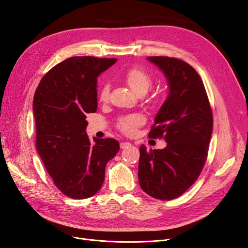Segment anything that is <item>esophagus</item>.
<instances>
[{
	"instance_id": "obj_1",
	"label": "esophagus",
	"mask_w": 248,
	"mask_h": 248,
	"mask_svg": "<svg viewBox=\"0 0 248 248\" xmlns=\"http://www.w3.org/2000/svg\"><path fill=\"white\" fill-rule=\"evenodd\" d=\"M129 146H131V144L128 141H122L121 144H120V147H121V149H126V148H128Z\"/></svg>"
}]
</instances>
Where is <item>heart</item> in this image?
<instances>
[{"label": "heart", "instance_id": "obj_1", "mask_svg": "<svg viewBox=\"0 0 248 248\" xmlns=\"http://www.w3.org/2000/svg\"><path fill=\"white\" fill-rule=\"evenodd\" d=\"M124 79L138 95L147 93L152 84V78L144 69L139 67H132L124 73ZM99 99L102 102H108L109 99V85L104 82L99 90ZM145 122V117L140 114H134L120 119L118 123L119 129L127 136H131L137 131L138 127Z\"/></svg>", "mask_w": 248, "mask_h": 248}]
</instances>
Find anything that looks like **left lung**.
Wrapping results in <instances>:
<instances>
[{
    "mask_svg": "<svg viewBox=\"0 0 248 248\" xmlns=\"http://www.w3.org/2000/svg\"><path fill=\"white\" fill-rule=\"evenodd\" d=\"M162 71L169 95L155 117L150 138H163L167 147H140L139 181L150 197L170 201L179 198L196 182L204 168L213 117L204 84L182 60L148 57Z\"/></svg>",
    "mask_w": 248,
    "mask_h": 248,
    "instance_id": "1",
    "label": "left lung"
}]
</instances>
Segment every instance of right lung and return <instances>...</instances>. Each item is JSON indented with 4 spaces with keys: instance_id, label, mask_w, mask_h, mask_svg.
<instances>
[{
    "instance_id": "add662e5",
    "label": "right lung",
    "mask_w": 248,
    "mask_h": 248,
    "mask_svg": "<svg viewBox=\"0 0 248 248\" xmlns=\"http://www.w3.org/2000/svg\"><path fill=\"white\" fill-rule=\"evenodd\" d=\"M117 59L72 57L43 77L34 95L36 149L65 196L82 200L98 192L107 163L118 153L114 139H93L87 115L97 110V78Z\"/></svg>"
}]
</instances>
